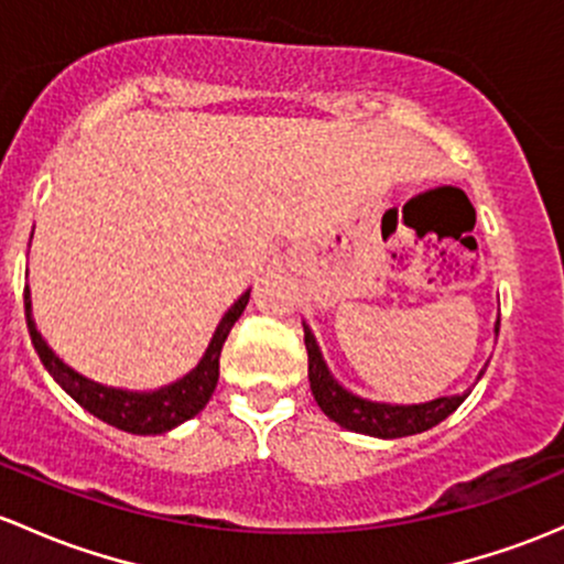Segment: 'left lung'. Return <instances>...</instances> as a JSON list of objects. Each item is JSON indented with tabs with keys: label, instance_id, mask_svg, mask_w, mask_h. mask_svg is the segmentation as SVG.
Segmentation results:
<instances>
[{
	"label": "left lung",
	"instance_id": "1",
	"mask_svg": "<svg viewBox=\"0 0 564 564\" xmlns=\"http://www.w3.org/2000/svg\"><path fill=\"white\" fill-rule=\"evenodd\" d=\"M305 327V348H307V381H311V391L316 397L318 408L340 424L343 430L359 432V435L381 437V441H394V437L419 435V432L432 430L448 419L462 402L467 400L470 389L462 394L452 397H435L430 402H413V405H397V402H381V400H367V397L354 394L351 389L343 387L324 361L322 348H318L316 335L313 329ZM500 332V318L495 322V337ZM486 370V367H484ZM484 370L478 372L476 381H481Z\"/></svg>",
	"mask_w": 564,
	"mask_h": 564
}]
</instances>
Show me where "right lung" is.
Listing matches in <instances>:
<instances>
[{
  "label": "right lung",
  "mask_w": 564,
  "mask_h": 564,
  "mask_svg": "<svg viewBox=\"0 0 564 564\" xmlns=\"http://www.w3.org/2000/svg\"><path fill=\"white\" fill-rule=\"evenodd\" d=\"M248 297H251V289L242 292L240 297L235 300V305L224 313L216 332H213L210 343H207L203 359L197 361V367H192V370L183 378H177V381L164 383V387L151 391L108 387V383L86 378L83 372L75 370V367H69L67 361L58 359V354L53 351L45 343V337L40 335L32 316V294H29V286L26 292H23V307H26L29 337H32V346L34 351H37L40 361H43L45 370L51 372L53 381L67 391L80 408H86L91 416L102 419L105 424L116 426V430L132 432V435H162V432L175 430V426H181L183 422L197 416V413L207 405V400L213 397L218 383V359H221L224 340H227L229 329L235 327V322L242 316V311H246Z\"/></svg>",
  "instance_id": "add662e5"
}]
</instances>
